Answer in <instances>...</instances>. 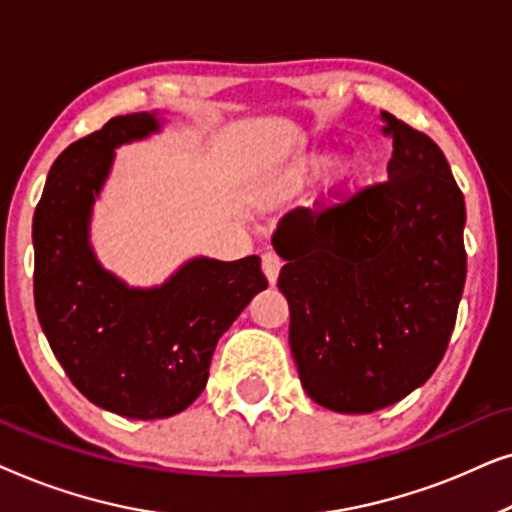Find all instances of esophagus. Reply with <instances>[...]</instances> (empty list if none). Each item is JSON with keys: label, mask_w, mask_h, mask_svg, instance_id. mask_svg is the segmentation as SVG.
I'll use <instances>...</instances> for the list:
<instances>
[{"label": "esophagus", "mask_w": 512, "mask_h": 512, "mask_svg": "<svg viewBox=\"0 0 512 512\" xmlns=\"http://www.w3.org/2000/svg\"><path fill=\"white\" fill-rule=\"evenodd\" d=\"M279 270H282V258H279L275 251H265V254H263V272H265V277H268L270 284L277 282Z\"/></svg>", "instance_id": "34e87169"}]
</instances>
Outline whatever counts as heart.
Instances as JSON below:
<instances>
[{
	"label": "heart",
	"mask_w": 512,
	"mask_h": 512,
	"mask_svg": "<svg viewBox=\"0 0 512 512\" xmlns=\"http://www.w3.org/2000/svg\"><path fill=\"white\" fill-rule=\"evenodd\" d=\"M331 163H333L331 153L324 149L305 153L303 158L293 163L291 172H289V184L293 188L310 186L328 170V167H331ZM368 172H370V163L361 151L347 153V156L342 158L338 165H335L331 179H328L326 195L335 202L347 200L349 195L356 193L363 184H366Z\"/></svg>",
	"instance_id": "b5f03b06"
}]
</instances>
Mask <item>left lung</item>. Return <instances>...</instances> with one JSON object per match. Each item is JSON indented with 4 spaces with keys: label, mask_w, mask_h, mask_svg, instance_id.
Returning a JSON list of instances; mask_svg holds the SVG:
<instances>
[{
    "label": "left lung",
    "mask_w": 512,
    "mask_h": 512,
    "mask_svg": "<svg viewBox=\"0 0 512 512\" xmlns=\"http://www.w3.org/2000/svg\"><path fill=\"white\" fill-rule=\"evenodd\" d=\"M389 179L324 209H293L272 247L286 265L300 384L328 410L363 415L429 380L466 282V205L438 144L382 111Z\"/></svg>",
    "instance_id": "1"
}]
</instances>
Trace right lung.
<instances>
[{
  "label": "right lung",
  "mask_w": 512,
  "mask_h": 512,
  "mask_svg": "<svg viewBox=\"0 0 512 512\" xmlns=\"http://www.w3.org/2000/svg\"><path fill=\"white\" fill-rule=\"evenodd\" d=\"M160 130L156 114L116 116L69 144L34 212V305L76 389L130 419L186 410L205 389L216 342L268 286L261 258H193L165 284L130 289L97 263L88 240L114 149Z\"/></svg>",
  "instance_id": "obj_1"
}]
</instances>
